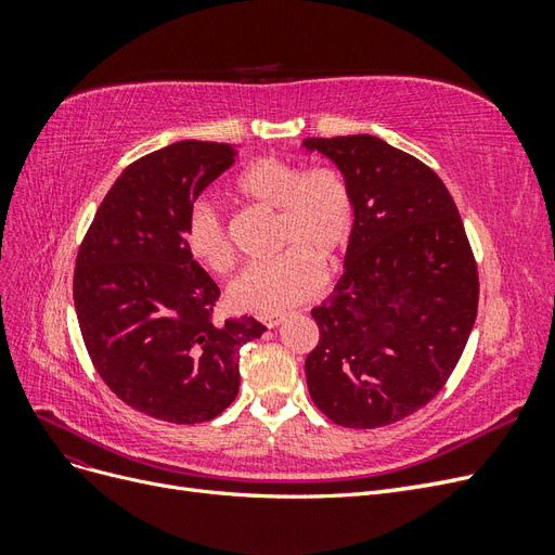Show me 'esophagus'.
<instances>
[{
  "label": "esophagus",
  "mask_w": 555,
  "mask_h": 555,
  "mask_svg": "<svg viewBox=\"0 0 555 555\" xmlns=\"http://www.w3.org/2000/svg\"><path fill=\"white\" fill-rule=\"evenodd\" d=\"M284 322V317L282 314H273V317H263V324L268 326V328H278L280 324Z\"/></svg>",
  "instance_id": "34e87169"
}]
</instances>
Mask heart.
Masks as SVG:
<instances>
[{
	"label": "heart",
	"mask_w": 555,
	"mask_h": 555,
	"mask_svg": "<svg viewBox=\"0 0 555 555\" xmlns=\"http://www.w3.org/2000/svg\"><path fill=\"white\" fill-rule=\"evenodd\" d=\"M236 192L278 210V245L287 249L245 268L231 282L229 304L271 317L312 298L322 284L319 261H338L354 233V196L345 176L328 166L304 171L292 162L259 159L236 178ZM182 241L190 257L217 275H227L236 263L222 215L208 201L190 208Z\"/></svg>",
	"instance_id": "heart-1"
}]
</instances>
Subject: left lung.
<instances>
[{
	"instance_id": "obj_1",
	"label": "left lung",
	"mask_w": 555,
	"mask_h": 555,
	"mask_svg": "<svg viewBox=\"0 0 555 555\" xmlns=\"http://www.w3.org/2000/svg\"><path fill=\"white\" fill-rule=\"evenodd\" d=\"M354 196L345 273L312 310L308 391L345 428L389 426L430 402L456 367L479 300L477 263L438 173L377 137L306 139Z\"/></svg>"
}]
</instances>
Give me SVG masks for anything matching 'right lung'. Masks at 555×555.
Listing matches in <instances>:
<instances>
[{"mask_svg": "<svg viewBox=\"0 0 555 555\" xmlns=\"http://www.w3.org/2000/svg\"><path fill=\"white\" fill-rule=\"evenodd\" d=\"M231 143L180 141L120 173L82 241L74 304L96 373L129 408L169 424L222 414L241 386L255 317L215 322L220 287L182 241L190 208L233 166Z\"/></svg>", "mask_w": 555, "mask_h": 555, "instance_id": "add662e5", "label": "right lung"}]
</instances>
